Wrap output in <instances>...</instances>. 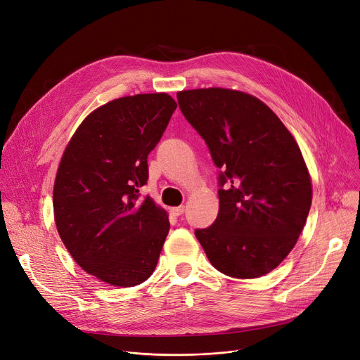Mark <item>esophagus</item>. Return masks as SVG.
<instances>
[{
  "mask_svg": "<svg viewBox=\"0 0 360 360\" xmlns=\"http://www.w3.org/2000/svg\"><path fill=\"white\" fill-rule=\"evenodd\" d=\"M184 212H185V207L184 205L172 207V209H170V213H172L174 216H181V214H184Z\"/></svg>",
  "mask_w": 360,
  "mask_h": 360,
  "instance_id": "esophagus-1",
  "label": "esophagus"
}]
</instances>
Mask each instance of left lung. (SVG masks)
<instances>
[{
    "instance_id": "obj_1",
    "label": "left lung",
    "mask_w": 360,
    "mask_h": 360,
    "mask_svg": "<svg viewBox=\"0 0 360 360\" xmlns=\"http://www.w3.org/2000/svg\"><path fill=\"white\" fill-rule=\"evenodd\" d=\"M176 98L221 169L217 219L195 231L207 258L235 278L273 271L293 250L312 202L296 140L266 103L245 91L209 87Z\"/></svg>"
}]
</instances>
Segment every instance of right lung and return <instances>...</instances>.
Segmentation results:
<instances>
[{
    "mask_svg": "<svg viewBox=\"0 0 360 360\" xmlns=\"http://www.w3.org/2000/svg\"><path fill=\"white\" fill-rule=\"evenodd\" d=\"M176 102L167 93L110 101L83 120L70 139L53 184L56 231L89 274L132 288L153 274L169 219L153 198H140L147 156Z\"/></svg>",
    "mask_w": 360,
    "mask_h": 360,
    "instance_id": "right-lung-1",
    "label": "right lung"
}]
</instances>
